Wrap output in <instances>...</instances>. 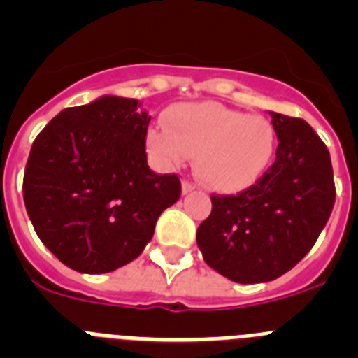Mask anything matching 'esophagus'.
Returning <instances> with one entry per match:
<instances>
[{
    "label": "esophagus",
    "mask_w": 358,
    "mask_h": 358,
    "mask_svg": "<svg viewBox=\"0 0 358 358\" xmlns=\"http://www.w3.org/2000/svg\"><path fill=\"white\" fill-rule=\"evenodd\" d=\"M195 189V185L194 182H189V181H182V194H189V192H194Z\"/></svg>",
    "instance_id": "obj_1"
}]
</instances>
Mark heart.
I'll return each mask as SVG.
<instances>
[{"label": "heart", "instance_id": "obj_1", "mask_svg": "<svg viewBox=\"0 0 358 358\" xmlns=\"http://www.w3.org/2000/svg\"><path fill=\"white\" fill-rule=\"evenodd\" d=\"M166 129L147 134L148 150L163 164L195 156V173L218 192L255 185L276 152V129L265 116L245 115L215 102L182 103L166 116Z\"/></svg>", "mask_w": 358, "mask_h": 358}]
</instances>
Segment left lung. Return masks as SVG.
I'll return each instance as SVG.
<instances>
[{"label":"left lung","mask_w":358,"mask_h":358,"mask_svg":"<svg viewBox=\"0 0 358 358\" xmlns=\"http://www.w3.org/2000/svg\"><path fill=\"white\" fill-rule=\"evenodd\" d=\"M276 129L273 166L236 195H211L197 229L202 258L236 283L289 273L314 248L335 202L330 152L301 118L268 110Z\"/></svg>","instance_id":"1"}]
</instances>
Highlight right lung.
Wrapping results in <instances>:
<instances>
[{"mask_svg":"<svg viewBox=\"0 0 358 358\" xmlns=\"http://www.w3.org/2000/svg\"><path fill=\"white\" fill-rule=\"evenodd\" d=\"M140 107L113 94L68 107L31 145L27 213L41 242L77 273H110L138 258L159 215L181 197L176 173L148 169L150 116Z\"/></svg>","mask_w":358,"mask_h":358,"instance_id":"obj_1","label":"right lung"}]
</instances>
